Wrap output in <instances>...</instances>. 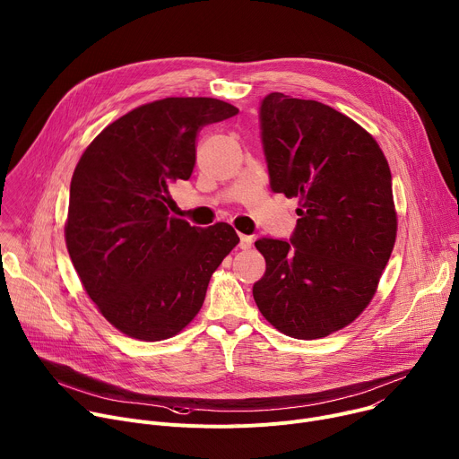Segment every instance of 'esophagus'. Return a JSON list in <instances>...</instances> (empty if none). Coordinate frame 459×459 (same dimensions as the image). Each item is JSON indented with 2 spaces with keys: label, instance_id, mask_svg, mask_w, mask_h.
<instances>
[{
  "label": "esophagus",
  "instance_id": "1",
  "mask_svg": "<svg viewBox=\"0 0 459 459\" xmlns=\"http://www.w3.org/2000/svg\"><path fill=\"white\" fill-rule=\"evenodd\" d=\"M240 249H249L253 246V237L249 235H240Z\"/></svg>",
  "mask_w": 459,
  "mask_h": 459
}]
</instances>
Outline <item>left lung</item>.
Segmentation results:
<instances>
[{"mask_svg":"<svg viewBox=\"0 0 459 459\" xmlns=\"http://www.w3.org/2000/svg\"><path fill=\"white\" fill-rule=\"evenodd\" d=\"M261 126L272 189L299 200V219L290 242H255L266 272L253 299L284 335L321 339L377 291L397 235L390 168L367 129L316 100L272 92Z\"/></svg>","mask_w":459,"mask_h":459,"instance_id":"1","label":"left lung"}]
</instances>
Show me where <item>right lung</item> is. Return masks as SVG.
I'll list each match as a JSON object with an SVG mask.
<instances>
[{"label": "right lung", "mask_w": 459, "mask_h": 459, "mask_svg": "<svg viewBox=\"0 0 459 459\" xmlns=\"http://www.w3.org/2000/svg\"><path fill=\"white\" fill-rule=\"evenodd\" d=\"M237 113L217 98L149 101L101 131L74 168L69 257L98 312L127 337L180 333L238 244L226 222L200 230L169 213V186L191 177L200 129Z\"/></svg>", "instance_id": "obj_1"}]
</instances>
